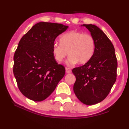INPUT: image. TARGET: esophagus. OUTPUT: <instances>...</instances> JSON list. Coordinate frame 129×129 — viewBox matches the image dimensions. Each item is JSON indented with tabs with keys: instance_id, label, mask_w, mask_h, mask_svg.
Returning <instances> with one entry per match:
<instances>
[{
	"instance_id": "34e87169",
	"label": "esophagus",
	"mask_w": 129,
	"mask_h": 129,
	"mask_svg": "<svg viewBox=\"0 0 129 129\" xmlns=\"http://www.w3.org/2000/svg\"><path fill=\"white\" fill-rule=\"evenodd\" d=\"M66 70L67 73H70L71 72V70L70 69H69V68H68V67L66 68Z\"/></svg>"
}]
</instances>
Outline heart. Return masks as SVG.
Here are the masks:
<instances>
[{"mask_svg": "<svg viewBox=\"0 0 129 129\" xmlns=\"http://www.w3.org/2000/svg\"><path fill=\"white\" fill-rule=\"evenodd\" d=\"M60 44L55 43L52 46L54 58L60 62L67 54L69 66L78 62L80 64L89 61L95 50V40L91 34H83L79 31H71L60 37Z\"/></svg>", "mask_w": 129, "mask_h": 129, "instance_id": "obj_1", "label": "heart"}]
</instances>
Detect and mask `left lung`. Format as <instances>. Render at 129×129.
<instances>
[{
  "label": "left lung",
  "instance_id": "1",
  "mask_svg": "<svg viewBox=\"0 0 129 129\" xmlns=\"http://www.w3.org/2000/svg\"><path fill=\"white\" fill-rule=\"evenodd\" d=\"M95 40L92 56L83 66L73 69L76 76L73 90L77 99L87 105H95L108 96L117 79V59L112 43L94 24H83Z\"/></svg>",
  "mask_w": 129,
  "mask_h": 129
}]
</instances>
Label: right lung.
<instances>
[{"instance_id": "obj_1", "label": "right lung", "mask_w": 129, "mask_h": 129, "mask_svg": "<svg viewBox=\"0 0 129 129\" xmlns=\"http://www.w3.org/2000/svg\"><path fill=\"white\" fill-rule=\"evenodd\" d=\"M67 28L59 23L40 22L19 41L14 56L13 73L20 92L30 100L47 99L64 76L66 69L54 58L52 46Z\"/></svg>"}]
</instances>
